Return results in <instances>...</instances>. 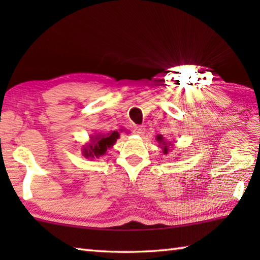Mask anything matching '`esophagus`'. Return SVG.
<instances>
[{
  "mask_svg": "<svg viewBox=\"0 0 260 260\" xmlns=\"http://www.w3.org/2000/svg\"><path fill=\"white\" fill-rule=\"evenodd\" d=\"M144 131H146V128H144L143 125H138V126H135L134 128H133L134 133L138 134V135H143L144 134Z\"/></svg>",
  "mask_w": 260,
  "mask_h": 260,
  "instance_id": "obj_1",
  "label": "esophagus"
}]
</instances>
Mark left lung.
<instances>
[{
  "label": "left lung",
  "mask_w": 260,
  "mask_h": 260,
  "mask_svg": "<svg viewBox=\"0 0 260 260\" xmlns=\"http://www.w3.org/2000/svg\"><path fill=\"white\" fill-rule=\"evenodd\" d=\"M157 141L160 143L159 146H160L161 149H162V152H164V153L169 152V146H167V143L165 142L164 139H162L161 135H158V136H157Z\"/></svg>",
  "instance_id": "obj_1"
}]
</instances>
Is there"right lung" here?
<instances>
[{"label": "right lung", "mask_w": 260, "mask_h": 260, "mask_svg": "<svg viewBox=\"0 0 260 260\" xmlns=\"http://www.w3.org/2000/svg\"><path fill=\"white\" fill-rule=\"evenodd\" d=\"M119 138V133L113 131L112 133L108 135H99L93 139V143L89 144L87 148L83 149V155L85 157H100L103 156L108 148H111L117 139Z\"/></svg>", "instance_id": "add662e5"}]
</instances>
